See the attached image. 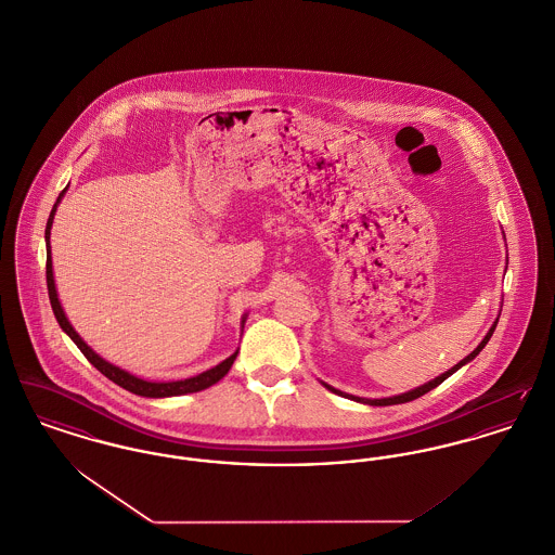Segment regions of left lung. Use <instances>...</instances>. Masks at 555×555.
Segmentation results:
<instances>
[{
	"label": "left lung",
	"instance_id": "1",
	"mask_svg": "<svg viewBox=\"0 0 555 555\" xmlns=\"http://www.w3.org/2000/svg\"><path fill=\"white\" fill-rule=\"evenodd\" d=\"M496 323H499V319H496ZM496 323L494 325L490 326L489 333H487V337L482 339V344L469 354V357H465V359L461 360L459 364H455L453 369H449L447 373H442L440 377H436L434 382H429V384H425V386H422V388H417V390L413 391H406V393H400V396H393V398H379V400H366V398H357L359 402H364V404H373V406H388V404H402V402H409V400H415V398H420V396H424V393H427L429 390H434L436 386H440L447 377H451L453 373H455L456 369H461L465 362H469L472 359H476L480 352H482V348L489 344L490 335H492V331H494V326H496ZM328 390L335 391V393H339V396H346V393H341L339 390H333L331 386H326Z\"/></svg>",
	"mask_w": 555,
	"mask_h": 555
}]
</instances>
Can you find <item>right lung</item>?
I'll use <instances>...</instances> for the list:
<instances>
[{
	"instance_id": "obj_1",
	"label": "right lung",
	"mask_w": 555,
	"mask_h": 555,
	"mask_svg": "<svg viewBox=\"0 0 555 555\" xmlns=\"http://www.w3.org/2000/svg\"><path fill=\"white\" fill-rule=\"evenodd\" d=\"M63 193H65V191H63ZM63 193H61V196H63ZM61 196H59V201H61ZM59 201L54 203L52 214H50V218H48V227H46V245H48V258H46V281H48V295H50V304H52V310H54V317H56L59 325H61V328L65 331L66 335L77 344V348L83 352V357L90 360V362L99 369L100 373H102L104 377H108L111 382H115V384H117V386H121L124 390L131 391V393H138V396H146V398L180 396V393H191V391L205 390V388H209V386L218 384V382L229 373L230 366H232V362H234L238 352H234L230 359L224 360V362H220L218 366H214V369H209V371H205V373H201V375H196V377H191V379H184V382H167V384H155V382H144V379L133 377V375H130L128 371H124V369H119V366H115V364H111V362L100 359L99 354H96L92 348H88V344H86V341L75 333V328H73L70 323L66 321L65 312H63L61 301H59V295H56V287H54L52 256H50V229H52V220H54V211H56Z\"/></svg>"
}]
</instances>
